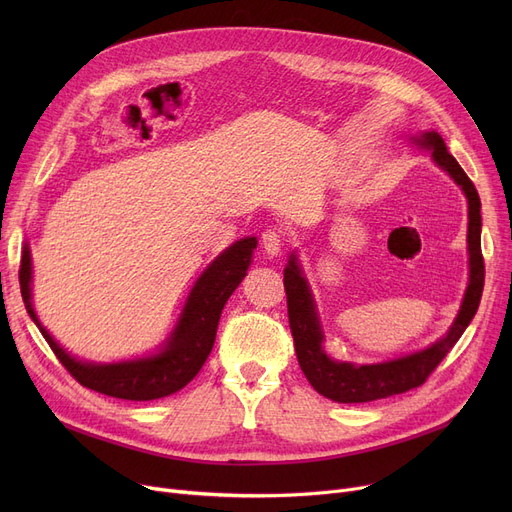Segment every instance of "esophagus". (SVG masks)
I'll list each match as a JSON object with an SVG mask.
<instances>
[{"label": "esophagus", "instance_id": "1", "mask_svg": "<svg viewBox=\"0 0 512 512\" xmlns=\"http://www.w3.org/2000/svg\"><path fill=\"white\" fill-rule=\"evenodd\" d=\"M261 245L265 249V253L270 257H276L282 247H284V234L282 230L278 228H267L263 234H261Z\"/></svg>", "mask_w": 512, "mask_h": 512}]
</instances>
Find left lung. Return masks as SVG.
<instances>
[{
    "label": "left lung",
    "instance_id": "obj_1",
    "mask_svg": "<svg viewBox=\"0 0 512 512\" xmlns=\"http://www.w3.org/2000/svg\"><path fill=\"white\" fill-rule=\"evenodd\" d=\"M417 145L432 149L436 164L446 170L454 182L459 184L469 201V286L461 305L459 315H456L452 328L444 338L436 344L427 346L425 351L400 357L388 363L378 365H353L340 363L326 355L324 351V334H321L319 317L315 313V303L309 292L307 280L301 274L297 255H290V261L284 270V290L288 303V324L294 340V351H297L299 365L305 373L309 384L326 398L336 402H371L378 398H388L394 394L409 392L425 384L440 361L450 353V348L459 342L467 326L471 324L473 315L477 313L483 278H486V265H483L481 255V201L475 191L473 182L465 174L448 149L444 139L438 132H423Z\"/></svg>",
    "mask_w": 512,
    "mask_h": 512
}]
</instances>
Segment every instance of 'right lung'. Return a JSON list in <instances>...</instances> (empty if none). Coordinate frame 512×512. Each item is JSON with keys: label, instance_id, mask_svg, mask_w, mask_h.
<instances>
[{"label": "right lung", "instance_id": "1", "mask_svg": "<svg viewBox=\"0 0 512 512\" xmlns=\"http://www.w3.org/2000/svg\"><path fill=\"white\" fill-rule=\"evenodd\" d=\"M253 249H257V238L249 236L236 240L222 255L215 257V261L209 263L207 270L193 286L191 294H188L178 324L166 346L157 355L139 361L107 365L83 363L70 357L49 336L31 303L33 270L29 245H24L22 251L18 280L26 311H29L43 338L51 346L53 355L60 359V363L70 371L80 386L124 400H155L184 388L207 361L215 342V332H218L222 309L242 278L247 276Z\"/></svg>", "mask_w": 512, "mask_h": 512}]
</instances>
